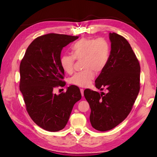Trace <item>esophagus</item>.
Masks as SVG:
<instances>
[{"label": "esophagus", "mask_w": 157, "mask_h": 157, "mask_svg": "<svg viewBox=\"0 0 157 157\" xmlns=\"http://www.w3.org/2000/svg\"><path fill=\"white\" fill-rule=\"evenodd\" d=\"M80 92H81V95L82 96H84V90L83 89H80Z\"/></svg>", "instance_id": "1"}]
</instances>
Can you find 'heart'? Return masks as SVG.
I'll return each mask as SVG.
<instances>
[{
  "label": "heart",
  "mask_w": 157,
  "mask_h": 157,
  "mask_svg": "<svg viewBox=\"0 0 157 157\" xmlns=\"http://www.w3.org/2000/svg\"><path fill=\"white\" fill-rule=\"evenodd\" d=\"M72 55L64 54L60 58L61 68L67 73L73 71L75 59H82L84 70L75 73L69 79L70 84L86 88L92 83L96 73H100L105 68L110 58L111 45L104 38H82L71 47Z\"/></svg>",
  "instance_id": "obj_1"
}]
</instances>
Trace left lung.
<instances>
[{
    "mask_svg": "<svg viewBox=\"0 0 157 157\" xmlns=\"http://www.w3.org/2000/svg\"><path fill=\"white\" fill-rule=\"evenodd\" d=\"M110 58L95 81L98 89H86L84 97L91 109L90 121L98 131L110 130L129 115L140 89V65L129 42L115 33H109Z\"/></svg>",
    "mask_w": 157,
    "mask_h": 157,
    "instance_id": "obj_1",
    "label": "left lung"
}]
</instances>
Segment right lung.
Returning <instances> with one entry per match:
<instances>
[{
  "label": "right lung",
  "mask_w": 157,
  "mask_h": 157,
  "mask_svg": "<svg viewBox=\"0 0 157 157\" xmlns=\"http://www.w3.org/2000/svg\"><path fill=\"white\" fill-rule=\"evenodd\" d=\"M78 36L56 33L40 36L25 52L20 65V90L26 110L35 124L49 132H58L67 124L75 104L81 99L79 88L71 85L66 92L54 94L65 85L60 65L63 47Z\"/></svg>",
  "instance_id": "add662e5"
}]
</instances>
